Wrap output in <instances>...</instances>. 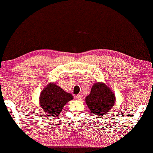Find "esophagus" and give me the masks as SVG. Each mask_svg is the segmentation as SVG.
I'll return each instance as SVG.
<instances>
[{"instance_id": "1", "label": "esophagus", "mask_w": 153, "mask_h": 153, "mask_svg": "<svg viewBox=\"0 0 153 153\" xmlns=\"http://www.w3.org/2000/svg\"><path fill=\"white\" fill-rule=\"evenodd\" d=\"M75 98H76L77 100H81L82 99V95H80V94H78V95H76L75 96Z\"/></svg>"}]
</instances>
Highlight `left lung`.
Wrapping results in <instances>:
<instances>
[{
	"instance_id": "obj_1",
	"label": "left lung",
	"mask_w": 153,
	"mask_h": 153,
	"mask_svg": "<svg viewBox=\"0 0 153 153\" xmlns=\"http://www.w3.org/2000/svg\"><path fill=\"white\" fill-rule=\"evenodd\" d=\"M115 101V96L110 89L99 82L92 86L90 95L85 98V102L91 112L97 116L109 112Z\"/></svg>"
}]
</instances>
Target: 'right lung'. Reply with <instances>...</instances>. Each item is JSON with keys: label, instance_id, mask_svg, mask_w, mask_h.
<instances>
[{"label": "right lung", "instance_id": "add662e5", "mask_svg": "<svg viewBox=\"0 0 153 153\" xmlns=\"http://www.w3.org/2000/svg\"><path fill=\"white\" fill-rule=\"evenodd\" d=\"M73 99L71 94L67 93L55 85L51 83L42 91L40 96V105L45 112L51 116H57L62 112L65 104Z\"/></svg>", "mask_w": 153, "mask_h": 153}]
</instances>
